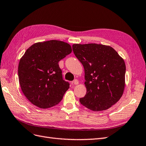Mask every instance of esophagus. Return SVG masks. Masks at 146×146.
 <instances>
[{
	"label": "esophagus",
	"instance_id": "obj_1",
	"mask_svg": "<svg viewBox=\"0 0 146 146\" xmlns=\"http://www.w3.org/2000/svg\"><path fill=\"white\" fill-rule=\"evenodd\" d=\"M78 84H79V81L78 80H74L72 82V84H73V85H78Z\"/></svg>",
	"mask_w": 146,
	"mask_h": 146
}]
</instances>
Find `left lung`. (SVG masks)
Listing matches in <instances>:
<instances>
[{
	"label": "left lung",
	"instance_id": "1",
	"mask_svg": "<svg viewBox=\"0 0 146 146\" xmlns=\"http://www.w3.org/2000/svg\"><path fill=\"white\" fill-rule=\"evenodd\" d=\"M74 55L84 68L87 92L81 104L94 111L109 109L122 96L126 66L117 51L101 44H74Z\"/></svg>",
	"mask_w": 146,
	"mask_h": 146
}]
</instances>
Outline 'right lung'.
Masks as SVG:
<instances>
[{
    "instance_id": "1",
    "label": "right lung",
    "mask_w": 146,
    "mask_h": 146,
    "mask_svg": "<svg viewBox=\"0 0 146 146\" xmlns=\"http://www.w3.org/2000/svg\"><path fill=\"white\" fill-rule=\"evenodd\" d=\"M72 51L69 44L54 40L36 43L26 50L19 60V81L33 105L46 109L62 100L70 84L63 80L59 62Z\"/></svg>"
}]
</instances>
